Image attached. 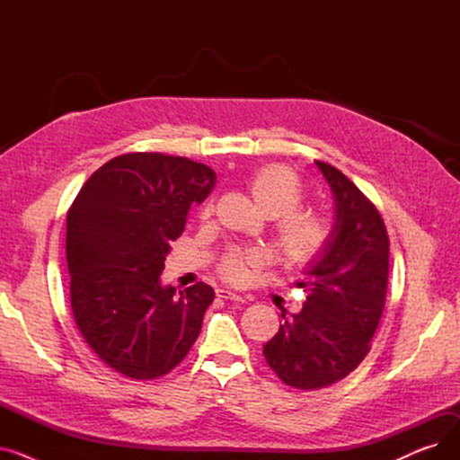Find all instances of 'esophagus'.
Listing matches in <instances>:
<instances>
[{"label": "esophagus", "mask_w": 460, "mask_h": 460, "mask_svg": "<svg viewBox=\"0 0 460 460\" xmlns=\"http://www.w3.org/2000/svg\"><path fill=\"white\" fill-rule=\"evenodd\" d=\"M216 295L220 296V298H224V300H231V302H240V304L246 302V296L238 295V293H233V291H229V288H224V287L216 288Z\"/></svg>", "instance_id": "34e87169"}]
</instances>
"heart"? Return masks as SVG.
<instances>
[{
  "label": "heart",
  "instance_id": "1",
  "mask_svg": "<svg viewBox=\"0 0 460 460\" xmlns=\"http://www.w3.org/2000/svg\"><path fill=\"white\" fill-rule=\"evenodd\" d=\"M248 188L255 203L269 216H276L274 246L279 257L288 264H309L323 255L330 243V222L315 210L298 208L305 199V188L296 173L283 165H264L252 173ZM212 210L207 201L201 207V216ZM261 261L255 250L231 248L220 259V274L240 283L248 270Z\"/></svg>",
  "mask_w": 460,
  "mask_h": 460
}]
</instances>
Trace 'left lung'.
<instances>
[{"mask_svg": "<svg viewBox=\"0 0 460 460\" xmlns=\"http://www.w3.org/2000/svg\"><path fill=\"white\" fill-rule=\"evenodd\" d=\"M335 196V224L323 257L296 281L305 304L262 347L279 380L321 390L350 375L371 349L388 291L390 238L375 203L340 169L315 162Z\"/></svg>", "mask_w": 460, "mask_h": 460, "instance_id": "left-lung-1", "label": "left lung"}]
</instances>
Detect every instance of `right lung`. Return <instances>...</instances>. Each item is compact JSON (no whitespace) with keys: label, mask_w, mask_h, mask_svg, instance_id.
I'll use <instances>...</instances> for the list:
<instances>
[{"label":"right lung","mask_w":460,"mask_h":460,"mask_svg":"<svg viewBox=\"0 0 460 460\" xmlns=\"http://www.w3.org/2000/svg\"><path fill=\"white\" fill-rule=\"evenodd\" d=\"M216 184L205 164L162 153L111 158L66 212L75 323L108 367L132 380L175 369L201 332L214 288L162 287L160 274L191 203Z\"/></svg>","instance_id":"add662e5"}]
</instances>
